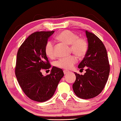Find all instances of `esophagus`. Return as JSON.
Segmentation results:
<instances>
[{
	"label": "esophagus",
	"mask_w": 121,
	"mask_h": 121,
	"mask_svg": "<svg viewBox=\"0 0 121 121\" xmlns=\"http://www.w3.org/2000/svg\"><path fill=\"white\" fill-rule=\"evenodd\" d=\"M68 73H69V72L67 71V70H64V74H66Z\"/></svg>",
	"instance_id": "obj_1"
}]
</instances>
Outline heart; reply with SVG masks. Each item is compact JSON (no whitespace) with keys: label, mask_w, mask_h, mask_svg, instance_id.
<instances>
[{"label":"heart","mask_w":121,"mask_h":121,"mask_svg":"<svg viewBox=\"0 0 121 121\" xmlns=\"http://www.w3.org/2000/svg\"><path fill=\"white\" fill-rule=\"evenodd\" d=\"M57 39L62 42L70 45V51L77 56L82 57L86 53L88 49V44L84 39L80 38L78 36L73 32L65 30L61 32L57 37ZM44 52L48 57L53 58L55 57L54 43L51 40H48L44 48ZM77 61V59L74 56L61 58L57 61L56 65L60 68L69 70L73 67Z\"/></svg>","instance_id":"1"}]
</instances>
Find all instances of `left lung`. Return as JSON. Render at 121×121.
<instances>
[{
    "instance_id": "left-lung-1",
    "label": "left lung",
    "mask_w": 121,
    "mask_h": 121,
    "mask_svg": "<svg viewBox=\"0 0 121 121\" xmlns=\"http://www.w3.org/2000/svg\"><path fill=\"white\" fill-rule=\"evenodd\" d=\"M88 49L78 68L86 73L80 75L75 72L76 79L73 84L76 95L82 99H90L100 94L106 85L110 72L108 53L102 41L94 34L85 30Z\"/></svg>"
}]
</instances>
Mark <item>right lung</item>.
<instances>
[{
    "instance_id": "1",
    "label": "right lung",
    "mask_w": 121,
    "mask_h": 121,
    "mask_svg": "<svg viewBox=\"0 0 121 121\" xmlns=\"http://www.w3.org/2000/svg\"><path fill=\"white\" fill-rule=\"evenodd\" d=\"M52 31L35 32L27 37L17 53L15 75L22 91L32 100L45 102L53 95L64 72L53 66L50 74L44 76L41 69L51 67L44 48Z\"/></svg>"
}]
</instances>
